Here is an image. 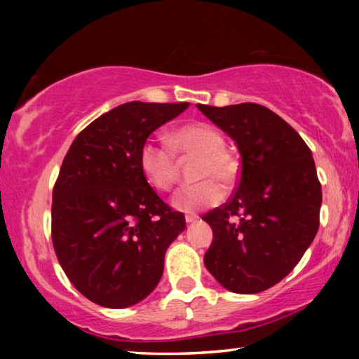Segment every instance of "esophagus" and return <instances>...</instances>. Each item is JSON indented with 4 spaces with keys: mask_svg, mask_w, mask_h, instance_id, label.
I'll return each mask as SVG.
<instances>
[{
    "mask_svg": "<svg viewBox=\"0 0 359 359\" xmlns=\"http://www.w3.org/2000/svg\"><path fill=\"white\" fill-rule=\"evenodd\" d=\"M184 219H186V222L191 224V222H196V220H198L199 217H198V215H196V214H188Z\"/></svg>",
    "mask_w": 359,
    "mask_h": 359,
    "instance_id": "1",
    "label": "esophagus"
}]
</instances>
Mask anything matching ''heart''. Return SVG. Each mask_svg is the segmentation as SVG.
<instances>
[{
    "label": "heart",
    "instance_id": "1",
    "mask_svg": "<svg viewBox=\"0 0 359 359\" xmlns=\"http://www.w3.org/2000/svg\"><path fill=\"white\" fill-rule=\"evenodd\" d=\"M170 147L156 140H145L139 151V166L142 175L151 188L170 191L178 183L181 158H196L193 178L198 183L186 186L175 196L173 205L184 212L210 208L224 198V189L218 183H233L238 165L233 155L225 149L224 134L209 122H189L170 135Z\"/></svg>",
    "mask_w": 359,
    "mask_h": 359
}]
</instances>
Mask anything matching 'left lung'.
<instances>
[{"label":"left lung","mask_w":359,"mask_h":359,"mask_svg":"<svg viewBox=\"0 0 359 359\" xmlns=\"http://www.w3.org/2000/svg\"><path fill=\"white\" fill-rule=\"evenodd\" d=\"M198 109L232 137L242 156L233 194L203 215L214 233L204 264L229 291H266L301 262L320 224L322 186L312 151L262 104Z\"/></svg>","instance_id":"left-lung-1"}]
</instances>
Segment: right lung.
<instances>
[{
    "mask_svg": "<svg viewBox=\"0 0 359 359\" xmlns=\"http://www.w3.org/2000/svg\"><path fill=\"white\" fill-rule=\"evenodd\" d=\"M189 102L132 101L85 127L52 194V243L70 283L97 306L124 309L154 291L165 252L186 229L147 183L139 151Z\"/></svg>",
    "mask_w": 359,
    "mask_h": 359,
    "instance_id": "right-lung-1",
    "label": "right lung"
}]
</instances>
